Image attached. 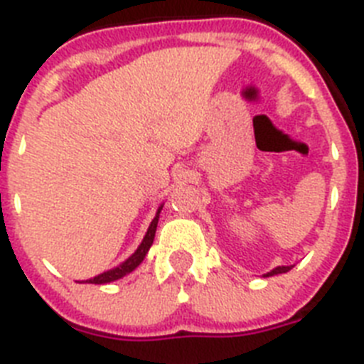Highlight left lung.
<instances>
[{
    "label": "left lung",
    "instance_id": "obj_1",
    "mask_svg": "<svg viewBox=\"0 0 364 364\" xmlns=\"http://www.w3.org/2000/svg\"><path fill=\"white\" fill-rule=\"evenodd\" d=\"M294 268V266H277L275 269H272V272H268L264 275V277H272V275H279V273H286V272H290V269Z\"/></svg>",
    "mask_w": 364,
    "mask_h": 364
}]
</instances>
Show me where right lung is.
Here are the masks:
<instances>
[{"mask_svg":"<svg viewBox=\"0 0 364 364\" xmlns=\"http://www.w3.org/2000/svg\"><path fill=\"white\" fill-rule=\"evenodd\" d=\"M160 211H162V205H160L159 211H156V215H154L153 222H151V226L147 228V233H146V237H144L142 244L138 246V250L129 257V259L124 260V262H122L120 266H117V268L100 273V275H96V277L89 279V281H85V282H91V284H107V282L118 281V279H122L124 275H127V273L133 272L134 268H138V266H140V262L146 259L151 244H153V240H154V233H156V224H159Z\"/></svg>","mask_w":364,"mask_h":364,"instance_id":"add662e5","label":"right lung"}]
</instances>
